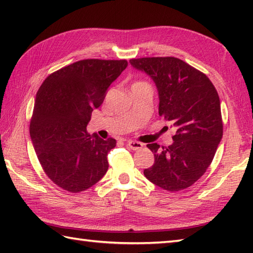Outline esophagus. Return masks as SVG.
<instances>
[{"label": "esophagus", "mask_w": 253, "mask_h": 253, "mask_svg": "<svg viewBox=\"0 0 253 253\" xmlns=\"http://www.w3.org/2000/svg\"><path fill=\"white\" fill-rule=\"evenodd\" d=\"M127 146L129 147V149H131V150H139L143 147V144L139 141L129 140V141H127Z\"/></svg>", "instance_id": "esophagus-1"}]
</instances>
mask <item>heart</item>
Here are the masks:
<instances>
[{
  "label": "heart",
  "mask_w": 253,
  "mask_h": 253,
  "mask_svg": "<svg viewBox=\"0 0 253 253\" xmlns=\"http://www.w3.org/2000/svg\"><path fill=\"white\" fill-rule=\"evenodd\" d=\"M139 84H140V83H139Z\"/></svg>",
  "instance_id": "obj_1"
}]
</instances>
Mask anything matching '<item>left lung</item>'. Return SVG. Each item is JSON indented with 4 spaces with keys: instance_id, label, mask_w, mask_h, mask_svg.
<instances>
[{
    "instance_id": "left-lung-1",
    "label": "left lung",
    "mask_w": 253,
    "mask_h": 253,
    "mask_svg": "<svg viewBox=\"0 0 253 253\" xmlns=\"http://www.w3.org/2000/svg\"><path fill=\"white\" fill-rule=\"evenodd\" d=\"M129 63L151 77L159 92V114L176 129L168 148L147 144L154 164L143 174L164 190L186 189L206 173L223 137L217 91L207 75L179 58L142 57Z\"/></svg>"
}]
</instances>
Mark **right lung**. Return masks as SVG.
Masks as SVG:
<instances>
[{
	"mask_svg": "<svg viewBox=\"0 0 253 253\" xmlns=\"http://www.w3.org/2000/svg\"><path fill=\"white\" fill-rule=\"evenodd\" d=\"M126 60H83L58 69L41 84L30 121V138L47 177L69 192L96 184L109 169L116 140L89 135L91 113L103 103Z\"/></svg>",
	"mask_w": 253,
	"mask_h": 253,
	"instance_id": "1",
	"label": "right lung"
}]
</instances>
